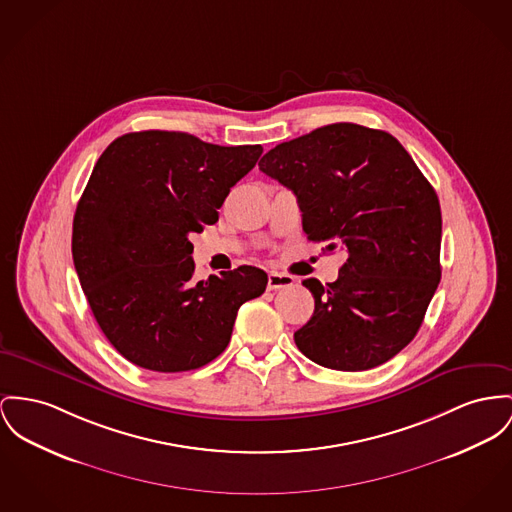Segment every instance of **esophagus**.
<instances>
[{"mask_svg":"<svg viewBox=\"0 0 512 512\" xmlns=\"http://www.w3.org/2000/svg\"><path fill=\"white\" fill-rule=\"evenodd\" d=\"M293 277L287 273L270 272L268 273V289L275 291V289H283V287H291L293 285Z\"/></svg>","mask_w":512,"mask_h":512,"instance_id":"esophagus-1","label":"esophagus"}]
</instances>
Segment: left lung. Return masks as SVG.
Returning a JSON list of instances; mask_svg holds the SVG:
<instances>
[{"mask_svg": "<svg viewBox=\"0 0 512 512\" xmlns=\"http://www.w3.org/2000/svg\"><path fill=\"white\" fill-rule=\"evenodd\" d=\"M260 171L295 192L308 240L343 250L334 283L305 279L314 314L295 332L310 361L367 371L415 338L441 281V205L402 143L330 124L275 145Z\"/></svg>", "mask_w": 512, "mask_h": 512, "instance_id": "left-lung-1", "label": "left lung"}]
</instances>
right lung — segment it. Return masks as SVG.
<instances>
[{"mask_svg":"<svg viewBox=\"0 0 512 512\" xmlns=\"http://www.w3.org/2000/svg\"><path fill=\"white\" fill-rule=\"evenodd\" d=\"M262 145L223 147L184 132L114 139L73 217L71 254L106 340L137 367L194 371L229 345L240 305L268 273L239 266L196 281L192 233L219 219Z\"/></svg>","mask_w":512,"mask_h":512,"instance_id":"right-lung-1","label":"right lung"}]
</instances>
